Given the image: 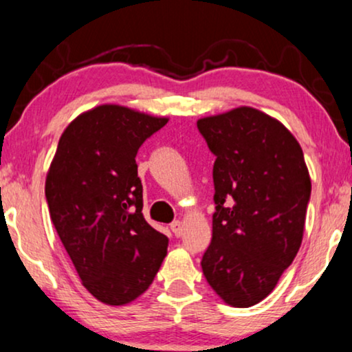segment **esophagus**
I'll use <instances>...</instances> for the list:
<instances>
[{
    "label": "esophagus",
    "mask_w": 352,
    "mask_h": 352,
    "mask_svg": "<svg viewBox=\"0 0 352 352\" xmlns=\"http://www.w3.org/2000/svg\"><path fill=\"white\" fill-rule=\"evenodd\" d=\"M171 230H173V234L176 235V237H181V234H183V222H179V221L173 222Z\"/></svg>",
    "instance_id": "obj_1"
}]
</instances>
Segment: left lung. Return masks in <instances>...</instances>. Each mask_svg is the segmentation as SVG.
<instances>
[{
    "mask_svg": "<svg viewBox=\"0 0 352 352\" xmlns=\"http://www.w3.org/2000/svg\"><path fill=\"white\" fill-rule=\"evenodd\" d=\"M197 130L216 156L202 274L227 305L254 307L300 250L311 194L303 150L278 120L250 107L201 118Z\"/></svg>",
    "mask_w": 352,
    "mask_h": 352,
    "instance_id": "left-lung-1",
    "label": "left lung"
}]
</instances>
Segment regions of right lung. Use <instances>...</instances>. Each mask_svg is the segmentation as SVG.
<instances>
[{
	"mask_svg": "<svg viewBox=\"0 0 352 352\" xmlns=\"http://www.w3.org/2000/svg\"><path fill=\"white\" fill-rule=\"evenodd\" d=\"M168 118L100 105L62 133L47 177L52 224L82 285L105 305L148 290L166 257L168 237L143 217L136 153Z\"/></svg>",
	"mask_w": 352,
	"mask_h": 352,
	"instance_id": "right-lung-1",
	"label": "right lung"
}]
</instances>
